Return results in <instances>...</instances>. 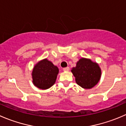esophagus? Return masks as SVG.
<instances>
[{"label": "esophagus", "instance_id": "1", "mask_svg": "<svg viewBox=\"0 0 126 126\" xmlns=\"http://www.w3.org/2000/svg\"><path fill=\"white\" fill-rule=\"evenodd\" d=\"M63 69L64 71H68L69 70V67H66V68H64Z\"/></svg>", "mask_w": 126, "mask_h": 126}]
</instances>
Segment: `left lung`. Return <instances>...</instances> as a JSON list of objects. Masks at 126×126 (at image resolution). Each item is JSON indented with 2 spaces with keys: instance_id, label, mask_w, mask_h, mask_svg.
<instances>
[{
  "instance_id": "left-lung-1",
  "label": "left lung",
  "mask_w": 126,
  "mask_h": 126,
  "mask_svg": "<svg viewBox=\"0 0 126 126\" xmlns=\"http://www.w3.org/2000/svg\"><path fill=\"white\" fill-rule=\"evenodd\" d=\"M71 72L77 84L87 89L94 87L98 82L102 74L97 63L85 58H80L77 62L76 66L72 68Z\"/></svg>"
}]
</instances>
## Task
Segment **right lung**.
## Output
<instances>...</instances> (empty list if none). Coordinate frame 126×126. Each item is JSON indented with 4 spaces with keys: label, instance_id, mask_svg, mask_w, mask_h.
Wrapping results in <instances>:
<instances>
[{
    "label": "right lung",
    "instance_id": "right-lung-1",
    "mask_svg": "<svg viewBox=\"0 0 126 126\" xmlns=\"http://www.w3.org/2000/svg\"><path fill=\"white\" fill-rule=\"evenodd\" d=\"M59 69L50 61L44 59L39 62L32 72V82L37 88L42 90L49 89L55 84Z\"/></svg>",
    "mask_w": 126,
    "mask_h": 126
}]
</instances>
